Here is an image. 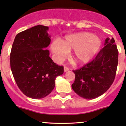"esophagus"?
Instances as JSON below:
<instances>
[{
    "label": "esophagus",
    "instance_id": "34e87169",
    "mask_svg": "<svg viewBox=\"0 0 126 126\" xmlns=\"http://www.w3.org/2000/svg\"><path fill=\"white\" fill-rule=\"evenodd\" d=\"M69 69L68 68V67L64 66V72L68 71H69Z\"/></svg>",
    "mask_w": 126,
    "mask_h": 126
}]
</instances>
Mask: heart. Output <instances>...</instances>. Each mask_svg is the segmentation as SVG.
Returning a JSON list of instances; mask_svg holds the SVG:
<instances>
[{
	"label": "heart",
	"instance_id": "heart-1",
	"mask_svg": "<svg viewBox=\"0 0 126 126\" xmlns=\"http://www.w3.org/2000/svg\"><path fill=\"white\" fill-rule=\"evenodd\" d=\"M101 46L100 37L90 32H82L68 35L60 42L53 41L50 50L57 62L63 60L68 52L74 50L72 55L74 60L78 64H84L94 58Z\"/></svg>",
	"mask_w": 126,
	"mask_h": 126
}]
</instances>
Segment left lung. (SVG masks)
<instances>
[{"label":"left lung","mask_w":126,"mask_h":126,"mask_svg":"<svg viewBox=\"0 0 126 126\" xmlns=\"http://www.w3.org/2000/svg\"><path fill=\"white\" fill-rule=\"evenodd\" d=\"M118 63V50L113 38L107 37L96 57L80 69L73 70L72 89L80 97L92 100L101 96L113 84Z\"/></svg>","instance_id":"obj_1"}]
</instances>
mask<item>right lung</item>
Wrapping results in <instances>:
<instances>
[{"label":"right lung","instance_id":"obj_1","mask_svg":"<svg viewBox=\"0 0 126 126\" xmlns=\"http://www.w3.org/2000/svg\"><path fill=\"white\" fill-rule=\"evenodd\" d=\"M48 26L37 25L16 36L10 53V67L17 85L29 98L41 99L53 90L55 79L64 72L50 57Z\"/></svg>","mask_w":126,"mask_h":126}]
</instances>
